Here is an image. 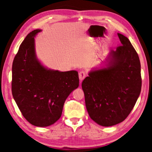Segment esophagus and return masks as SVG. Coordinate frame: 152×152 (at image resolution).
Segmentation results:
<instances>
[{"label": "esophagus", "mask_w": 152, "mask_h": 152, "mask_svg": "<svg viewBox=\"0 0 152 152\" xmlns=\"http://www.w3.org/2000/svg\"><path fill=\"white\" fill-rule=\"evenodd\" d=\"M86 72L84 71H80L79 72V79L80 80V82H82L83 80L86 77Z\"/></svg>", "instance_id": "34e87169"}]
</instances>
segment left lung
I'll use <instances>...</instances> for the list:
<instances>
[{"label": "left lung", "instance_id": "left-lung-1", "mask_svg": "<svg viewBox=\"0 0 152 152\" xmlns=\"http://www.w3.org/2000/svg\"><path fill=\"white\" fill-rule=\"evenodd\" d=\"M117 34L121 44L110 50L104 65L91 70L82 83L89 116L103 127L123 121L141 89L138 54L127 37Z\"/></svg>", "mask_w": 152, "mask_h": 152}]
</instances>
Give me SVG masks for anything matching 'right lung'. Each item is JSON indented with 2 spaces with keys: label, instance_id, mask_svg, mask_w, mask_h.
<instances>
[{
  "label": "right lung",
  "instance_id": "add662e5",
  "mask_svg": "<svg viewBox=\"0 0 152 152\" xmlns=\"http://www.w3.org/2000/svg\"><path fill=\"white\" fill-rule=\"evenodd\" d=\"M41 29L27 35L12 67V94L22 115L33 125L48 127L60 119L64 102L79 86L76 70L49 69L36 56L35 37Z\"/></svg>",
  "mask_w": 152,
  "mask_h": 152
}]
</instances>
